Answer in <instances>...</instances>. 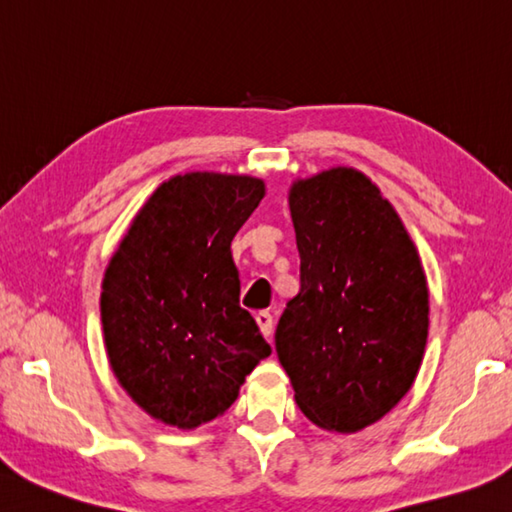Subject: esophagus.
<instances>
[{"instance_id":"34e87169","label":"esophagus","mask_w":512,"mask_h":512,"mask_svg":"<svg viewBox=\"0 0 512 512\" xmlns=\"http://www.w3.org/2000/svg\"><path fill=\"white\" fill-rule=\"evenodd\" d=\"M255 322L259 326V330L264 333V337L273 335V315H270L268 310H259V313L255 315Z\"/></svg>"}]
</instances>
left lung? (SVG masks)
<instances>
[{"label": "left lung", "instance_id": "left-lung-1", "mask_svg": "<svg viewBox=\"0 0 512 512\" xmlns=\"http://www.w3.org/2000/svg\"><path fill=\"white\" fill-rule=\"evenodd\" d=\"M299 288L275 330L297 406L319 428L355 433L410 386L428 337L422 262L379 188L330 168L290 188Z\"/></svg>", "mask_w": 512, "mask_h": 512}]
</instances>
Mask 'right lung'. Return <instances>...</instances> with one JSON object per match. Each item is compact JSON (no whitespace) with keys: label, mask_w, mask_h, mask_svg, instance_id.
Wrapping results in <instances>:
<instances>
[{"label":"right lung","mask_w":512,"mask_h":512,"mask_svg":"<svg viewBox=\"0 0 512 512\" xmlns=\"http://www.w3.org/2000/svg\"><path fill=\"white\" fill-rule=\"evenodd\" d=\"M264 197L242 175L159 186L110 259L102 326L113 373L150 417L195 428L226 413L273 350L239 306L230 242Z\"/></svg>","instance_id":"right-lung-1"}]
</instances>
